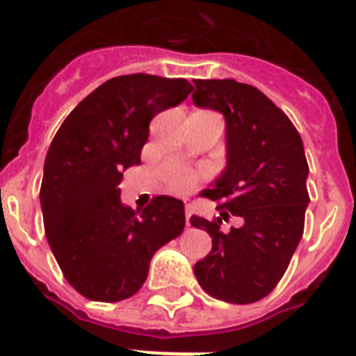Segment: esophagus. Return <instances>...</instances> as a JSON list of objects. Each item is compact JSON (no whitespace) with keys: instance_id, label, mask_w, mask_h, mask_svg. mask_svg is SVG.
<instances>
[{"instance_id":"obj_1","label":"esophagus","mask_w":356,"mask_h":356,"mask_svg":"<svg viewBox=\"0 0 356 356\" xmlns=\"http://www.w3.org/2000/svg\"><path fill=\"white\" fill-rule=\"evenodd\" d=\"M184 213H186V227H190V218H192V203L190 201L184 203Z\"/></svg>"}]
</instances>
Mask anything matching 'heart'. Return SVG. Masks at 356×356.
I'll return each mask as SVG.
<instances>
[{"instance_id":"obj_1","label":"heart","mask_w":356,"mask_h":356,"mask_svg":"<svg viewBox=\"0 0 356 356\" xmlns=\"http://www.w3.org/2000/svg\"><path fill=\"white\" fill-rule=\"evenodd\" d=\"M195 184H197V175L190 170H177L168 179V188L173 193L192 192Z\"/></svg>"}]
</instances>
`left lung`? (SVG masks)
Segmentation results:
<instances>
[{
  "label": "left lung",
  "instance_id": "obj_1",
  "mask_svg": "<svg viewBox=\"0 0 356 356\" xmlns=\"http://www.w3.org/2000/svg\"><path fill=\"white\" fill-rule=\"evenodd\" d=\"M193 83V104L227 120V170L201 195L218 201L225 220L242 218V227L228 233L220 218H190L212 238V250L193 273L213 298L254 303L273 293L303 236L309 166L302 137L254 86L230 78Z\"/></svg>",
  "mask_w": 356,
  "mask_h": 356
}]
</instances>
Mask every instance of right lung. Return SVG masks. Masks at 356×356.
Listing matches in <instances>:
<instances>
[{
	"mask_svg": "<svg viewBox=\"0 0 356 356\" xmlns=\"http://www.w3.org/2000/svg\"><path fill=\"white\" fill-rule=\"evenodd\" d=\"M184 78L115 76L78 104L49 146L40 201L63 278L93 302H120L148 278L159 248L184 230V204L157 195L143 212L120 203L122 172L140 164L149 122L192 93Z\"/></svg>",
	"mask_w": 356,
	"mask_h": 356,
	"instance_id": "right-lung-1",
	"label": "right lung"
}]
</instances>
